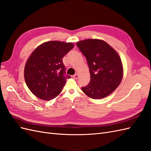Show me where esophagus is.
<instances>
[{"label": "esophagus", "instance_id": "34e87169", "mask_svg": "<svg viewBox=\"0 0 151 151\" xmlns=\"http://www.w3.org/2000/svg\"><path fill=\"white\" fill-rule=\"evenodd\" d=\"M78 76H79V75H78V73H76L75 75H74L73 76V78H74V79H77L78 78Z\"/></svg>", "mask_w": 151, "mask_h": 151}]
</instances>
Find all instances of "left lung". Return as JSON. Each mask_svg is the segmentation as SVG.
<instances>
[{"label": "left lung", "instance_id": "1", "mask_svg": "<svg viewBox=\"0 0 151 151\" xmlns=\"http://www.w3.org/2000/svg\"><path fill=\"white\" fill-rule=\"evenodd\" d=\"M86 57L91 80L82 87L88 97L98 99L113 92L121 83L123 76L121 59L117 52L103 40L88 39L76 42Z\"/></svg>", "mask_w": 151, "mask_h": 151}]
</instances>
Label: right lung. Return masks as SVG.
Wrapping results in <instances>:
<instances>
[{
    "mask_svg": "<svg viewBox=\"0 0 151 151\" xmlns=\"http://www.w3.org/2000/svg\"><path fill=\"white\" fill-rule=\"evenodd\" d=\"M74 47L72 42H45L37 47L27 61L24 77L27 86L37 98L49 101L59 95L66 79L63 58Z\"/></svg>",
    "mask_w": 151,
    "mask_h": 151,
    "instance_id": "add662e5",
    "label": "right lung"
}]
</instances>
